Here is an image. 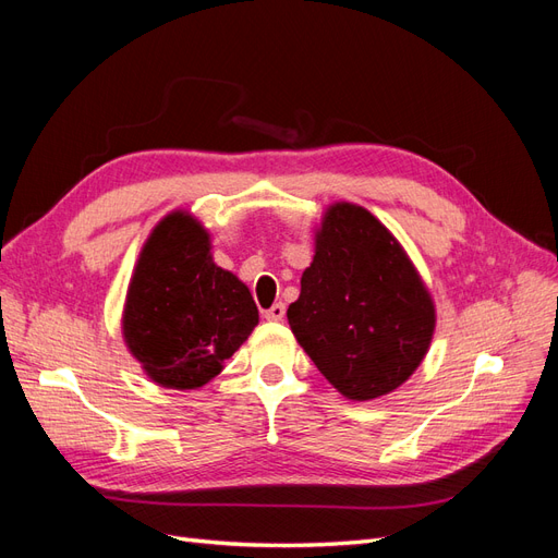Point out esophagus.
I'll use <instances>...</instances> for the list:
<instances>
[{
  "instance_id": "1",
  "label": "esophagus",
  "mask_w": 558,
  "mask_h": 558,
  "mask_svg": "<svg viewBox=\"0 0 558 558\" xmlns=\"http://www.w3.org/2000/svg\"><path fill=\"white\" fill-rule=\"evenodd\" d=\"M263 316H265L267 320H281V318L286 316V305H283V302H275L272 307L263 312Z\"/></svg>"
}]
</instances>
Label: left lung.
Returning <instances> with one entry per match:
<instances>
[{
    "mask_svg": "<svg viewBox=\"0 0 558 558\" xmlns=\"http://www.w3.org/2000/svg\"><path fill=\"white\" fill-rule=\"evenodd\" d=\"M300 347L337 391L373 400L424 361L435 307L414 265L363 207L332 205L316 232V256L286 312Z\"/></svg>",
    "mask_w": 558,
    "mask_h": 558,
    "instance_id": "1",
    "label": "left lung"
}]
</instances>
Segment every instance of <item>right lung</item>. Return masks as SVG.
<instances>
[{"instance_id":"obj_1","label":"right lung","mask_w":558,"mask_h":558,"mask_svg":"<svg viewBox=\"0 0 558 558\" xmlns=\"http://www.w3.org/2000/svg\"><path fill=\"white\" fill-rule=\"evenodd\" d=\"M258 324L246 286L209 256V234L174 211L150 232L130 281L125 342L167 388H199L223 369Z\"/></svg>"}]
</instances>
